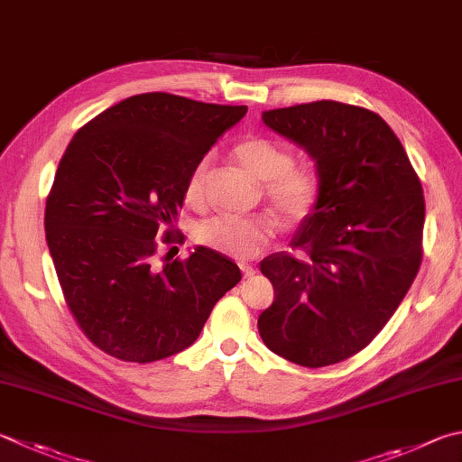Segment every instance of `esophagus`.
I'll return each mask as SVG.
<instances>
[{"label":"esophagus","instance_id":"esophagus-1","mask_svg":"<svg viewBox=\"0 0 462 462\" xmlns=\"http://www.w3.org/2000/svg\"><path fill=\"white\" fill-rule=\"evenodd\" d=\"M240 271H242V274H245V276H253L256 273L254 266L248 264V263H240Z\"/></svg>","mask_w":462,"mask_h":462}]
</instances>
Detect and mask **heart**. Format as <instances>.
I'll return each instance as SVG.
<instances>
[{"instance_id":"1","label":"heart","mask_w":462,"mask_h":462,"mask_svg":"<svg viewBox=\"0 0 462 462\" xmlns=\"http://www.w3.org/2000/svg\"><path fill=\"white\" fill-rule=\"evenodd\" d=\"M232 155L245 170L263 183V194L287 220H300L315 208L321 191L317 173L305 165H291V151L276 141L250 135L238 141ZM208 159L191 167L183 196L191 208L206 202ZM274 234V222L268 216H216L198 230V240L217 253L250 258L258 254Z\"/></svg>"}]
</instances>
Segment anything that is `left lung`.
<instances>
[{"label": "left lung", "mask_w": 462, "mask_h": 462, "mask_svg": "<svg viewBox=\"0 0 462 462\" xmlns=\"http://www.w3.org/2000/svg\"><path fill=\"white\" fill-rule=\"evenodd\" d=\"M263 121L315 159L319 199L291 246L260 263L274 287L258 317L264 346L325 367L372 343L422 263L420 180L388 123L337 100L264 111Z\"/></svg>", "instance_id": "obj_1"}]
</instances>
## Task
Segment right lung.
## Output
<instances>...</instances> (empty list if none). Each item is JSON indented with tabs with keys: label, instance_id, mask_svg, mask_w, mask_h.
Instances as JSON below:
<instances>
[{
	"label": "right lung",
	"instance_id": "add662e5",
	"mask_svg": "<svg viewBox=\"0 0 462 462\" xmlns=\"http://www.w3.org/2000/svg\"><path fill=\"white\" fill-rule=\"evenodd\" d=\"M246 106L167 92L121 100L66 147L46 199L44 228L66 305L82 333L123 362L151 364L194 343L214 305L240 282L228 256L198 246L155 263L186 180Z\"/></svg>",
	"mask_w": 462,
	"mask_h": 462
}]
</instances>
